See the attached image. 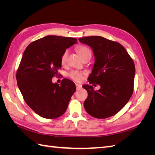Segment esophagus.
Returning <instances> with one entry per match:
<instances>
[{"label": "esophagus", "mask_w": 155, "mask_h": 155, "mask_svg": "<svg viewBox=\"0 0 155 155\" xmlns=\"http://www.w3.org/2000/svg\"><path fill=\"white\" fill-rule=\"evenodd\" d=\"M76 88L77 90H79V89H81L82 86L81 85H79V84H78V83H76Z\"/></svg>", "instance_id": "esophagus-1"}]
</instances>
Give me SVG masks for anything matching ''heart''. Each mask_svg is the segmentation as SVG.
<instances>
[{"instance_id": "obj_1", "label": "heart", "mask_w": 155, "mask_h": 155, "mask_svg": "<svg viewBox=\"0 0 155 155\" xmlns=\"http://www.w3.org/2000/svg\"><path fill=\"white\" fill-rule=\"evenodd\" d=\"M76 51L81 59L84 57V56H85L87 54H91V50L85 46H78L76 48ZM68 55V50H66L61 55V63L63 64H64L67 62ZM83 74L82 72L76 71H76H72L69 74V77L76 81H81L83 78Z\"/></svg>"}]
</instances>
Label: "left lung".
Segmentation results:
<instances>
[{"label": "left lung", "mask_w": 155, "mask_h": 155, "mask_svg": "<svg viewBox=\"0 0 155 155\" xmlns=\"http://www.w3.org/2000/svg\"><path fill=\"white\" fill-rule=\"evenodd\" d=\"M88 45L95 61L89 83L100 86L98 91L84 85L88 97L84 107L88 114L96 118H107L116 114L127 104L133 94L135 76L133 61L124 46L100 36L79 38Z\"/></svg>", "instance_id": "8db88e82"}]
</instances>
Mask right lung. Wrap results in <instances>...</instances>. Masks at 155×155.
<instances>
[{
  "label": "right lung",
  "instance_id": "right-lung-1",
  "mask_svg": "<svg viewBox=\"0 0 155 155\" xmlns=\"http://www.w3.org/2000/svg\"><path fill=\"white\" fill-rule=\"evenodd\" d=\"M78 43L72 37L48 35L31 43L25 50L16 78L26 104L40 116L53 119L66 111L76 85L68 79L52 83L61 68V55Z\"/></svg>",
  "mask_w": 155,
  "mask_h": 155
}]
</instances>
